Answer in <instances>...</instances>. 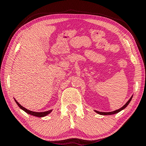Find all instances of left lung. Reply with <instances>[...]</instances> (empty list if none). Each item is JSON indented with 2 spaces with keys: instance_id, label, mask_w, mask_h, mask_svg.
Masks as SVG:
<instances>
[{
  "instance_id": "left-lung-1",
  "label": "left lung",
  "mask_w": 146,
  "mask_h": 146,
  "mask_svg": "<svg viewBox=\"0 0 146 146\" xmlns=\"http://www.w3.org/2000/svg\"><path fill=\"white\" fill-rule=\"evenodd\" d=\"M132 97H131V98L129 99V100H128V102L126 103V104L124 105V106L122 107V108H121L120 109H119V110H117L115 111H111V112H101V111H96L95 110V111H96V113H98V114H100V115H113V114H115V113H119V111H121V110H123V109H125L126 107H127L128 106V104H129V102H131V99H132Z\"/></svg>"
}]
</instances>
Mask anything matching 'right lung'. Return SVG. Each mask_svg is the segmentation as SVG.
Segmentation results:
<instances>
[{
    "instance_id": "add662e5",
    "label": "right lung",
    "mask_w": 146,
    "mask_h": 146,
    "mask_svg": "<svg viewBox=\"0 0 146 146\" xmlns=\"http://www.w3.org/2000/svg\"><path fill=\"white\" fill-rule=\"evenodd\" d=\"M15 102H16L17 104L18 105V106L20 108L21 110H23V111H25V112L27 113L28 114H30L31 115H33V116H36V117H44V116L47 115L48 114H49L50 112L52 111V110H49V111H44V112H35V111H30L29 110H27V109L25 108L24 107H23L21 105H20L19 104L18 102H17V100H15Z\"/></svg>"
}]
</instances>
